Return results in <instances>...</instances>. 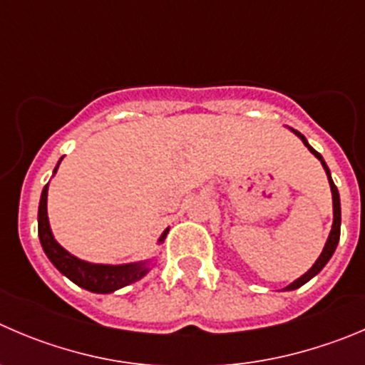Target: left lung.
<instances>
[{"label":"left lung","mask_w":365,"mask_h":365,"mask_svg":"<svg viewBox=\"0 0 365 365\" xmlns=\"http://www.w3.org/2000/svg\"><path fill=\"white\" fill-rule=\"evenodd\" d=\"M292 130H294V128H292ZM294 133H296L297 136H299L301 140H303V143L307 145V147H308V150H310L312 154H314L315 158H317L319 161L322 163V166H324V170H326V175H328V180H329V186H331V195H333V227H331V232H329L328 242H326L324 249H322L321 256H319V258H317V262L314 263V267H312V269L308 270V272L304 274V276H301L299 279H296V281H294L292 284H289V287H287V290L299 289L301 284H304V283H307V281H310L312 277L315 276V274H319V272H321V270H322V267H324L326 263L329 262V258H331V256H333V252H335V249H336V244H339V238H341V199H339V190H336V186L333 185L331 175H329V170H328V166H326V163H324V159H322V155L319 154L317 150H314V148H312L310 145H308L307 138H304L303 134H301V133H297V130H294Z\"/></svg>","instance_id":"8db88e82"}]
</instances>
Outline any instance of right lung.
<instances>
[{
	"label": "right lung",
	"instance_id": "add662e5",
	"mask_svg": "<svg viewBox=\"0 0 365 365\" xmlns=\"http://www.w3.org/2000/svg\"><path fill=\"white\" fill-rule=\"evenodd\" d=\"M58 168V165H57ZM55 168V172H57ZM46 199H48V185L43 188L41 193V202H39V240L43 245L44 252L50 258V262L64 274L66 277L76 283L82 289L89 290V292L96 294H109L114 290L127 287L130 283H136L138 279L147 274V267L143 263H134V265H93V263L82 262V259L75 258L69 255L68 251L61 247L55 242L53 235L50 231V224H48V213H46ZM166 229L161 235L159 242L165 240Z\"/></svg>",
	"mask_w": 365,
	"mask_h": 365
}]
</instances>
